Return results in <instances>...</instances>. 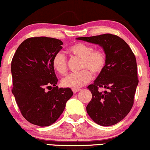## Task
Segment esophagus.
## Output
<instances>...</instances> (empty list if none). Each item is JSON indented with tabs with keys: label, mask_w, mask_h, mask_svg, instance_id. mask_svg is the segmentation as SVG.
I'll list each match as a JSON object with an SVG mask.
<instances>
[{
	"label": "esophagus",
	"mask_w": 150,
	"mask_h": 150,
	"mask_svg": "<svg viewBox=\"0 0 150 150\" xmlns=\"http://www.w3.org/2000/svg\"><path fill=\"white\" fill-rule=\"evenodd\" d=\"M79 91H80V89H74V88L72 89V91H73L74 93H76L77 92H79Z\"/></svg>",
	"instance_id": "1"
}]
</instances>
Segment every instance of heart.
<instances>
[{"instance_id":"1","label":"heart","mask_w":150,"mask_h":150,"mask_svg":"<svg viewBox=\"0 0 150 150\" xmlns=\"http://www.w3.org/2000/svg\"><path fill=\"white\" fill-rule=\"evenodd\" d=\"M70 52L76 57L81 58L80 69L77 73H71L62 80V85L66 88L77 89L86 85L92 79V74L98 75L104 69L106 64V56L102 50H96L92 46L83 43L71 45ZM52 66L59 74L64 75L67 71V60L62 52H58L52 58Z\"/></svg>"}]
</instances>
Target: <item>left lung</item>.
<instances>
[{
  "mask_svg": "<svg viewBox=\"0 0 150 150\" xmlns=\"http://www.w3.org/2000/svg\"><path fill=\"white\" fill-rule=\"evenodd\" d=\"M99 45L106 55V64L94 83L88 86L92 99L86 107L90 117L103 126L114 125L131 111L138 84L136 59L131 47L120 37L111 33L79 37ZM104 87L107 91H98Z\"/></svg>",
  "mask_w": 150,
  "mask_h": 150,
  "instance_id": "obj_1",
  "label": "left lung"
}]
</instances>
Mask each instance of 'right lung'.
I'll use <instances>...</instances> for the list:
<instances>
[{"label":"right lung","instance_id":"obj_1","mask_svg":"<svg viewBox=\"0 0 150 150\" xmlns=\"http://www.w3.org/2000/svg\"><path fill=\"white\" fill-rule=\"evenodd\" d=\"M62 44L60 40L45 36L27 38L12 59V93L24 119L36 126L54 124L73 96L69 88L56 86L52 58Z\"/></svg>","mask_w":150,"mask_h":150}]
</instances>
